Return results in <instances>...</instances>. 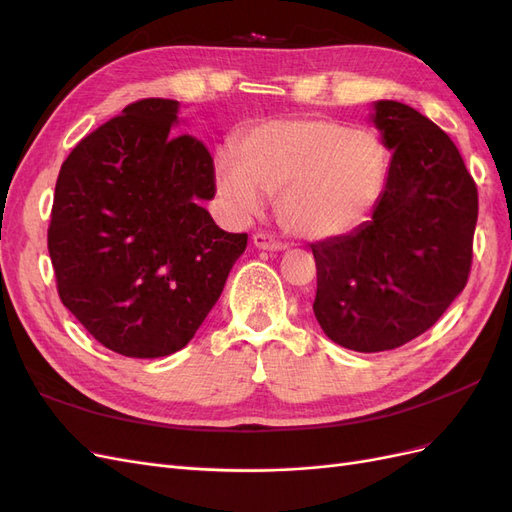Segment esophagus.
I'll list each match as a JSON object with an SVG mask.
<instances>
[{"label": "esophagus", "mask_w": 512, "mask_h": 512, "mask_svg": "<svg viewBox=\"0 0 512 512\" xmlns=\"http://www.w3.org/2000/svg\"><path fill=\"white\" fill-rule=\"evenodd\" d=\"M252 243L254 247H258V250H265V252H280L284 250V245L273 239L271 235H265V232H256V235L252 237Z\"/></svg>", "instance_id": "1"}]
</instances>
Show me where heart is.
Returning <instances> with one entry per match:
<instances>
[{"instance_id":"1","label":"heart","mask_w":512,"mask_h":512,"mask_svg":"<svg viewBox=\"0 0 512 512\" xmlns=\"http://www.w3.org/2000/svg\"><path fill=\"white\" fill-rule=\"evenodd\" d=\"M386 151L376 134L337 121L299 117L262 123L243 138L239 160L220 153L215 188L243 222L277 196L282 228L303 241L350 235L374 211L384 188Z\"/></svg>"}]
</instances>
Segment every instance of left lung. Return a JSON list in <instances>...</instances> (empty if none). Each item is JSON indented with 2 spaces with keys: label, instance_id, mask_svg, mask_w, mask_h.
<instances>
[{
  "label": "left lung",
  "instance_id": "1",
  "mask_svg": "<svg viewBox=\"0 0 512 512\" xmlns=\"http://www.w3.org/2000/svg\"><path fill=\"white\" fill-rule=\"evenodd\" d=\"M369 121L393 153L371 220L312 243L316 320L356 352L399 348L438 322L466 288L478 218L476 185L436 123L395 100L374 102Z\"/></svg>",
  "mask_w": 512,
  "mask_h": 512
}]
</instances>
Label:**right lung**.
<instances>
[{"label":"right lung","instance_id":"1","mask_svg":"<svg viewBox=\"0 0 512 512\" xmlns=\"http://www.w3.org/2000/svg\"><path fill=\"white\" fill-rule=\"evenodd\" d=\"M179 102L147 98L85 136L61 164L49 226L57 292L102 346L160 359L188 346L247 235L200 207L213 160L175 134Z\"/></svg>","mask_w":512,"mask_h":512}]
</instances>
